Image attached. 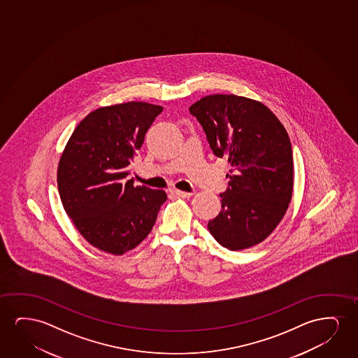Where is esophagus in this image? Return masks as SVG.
Returning a JSON list of instances; mask_svg holds the SVG:
<instances>
[{
  "instance_id": "obj_1",
  "label": "esophagus",
  "mask_w": 358,
  "mask_h": 358,
  "mask_svg": "<svg viewBox=\"0 0 358 358\" xmlns=\"http://www.w3.org/2000/svg\"><path fill=\"white\" fill-rule=\"evenodd\" d=\"M173 193H175L177 196H180V198H189V196H192V193H188V192L177 191L176 189Z\"/></svg>"
}]
</instances>
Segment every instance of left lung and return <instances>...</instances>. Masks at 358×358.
<instances>
[{
  "label": "left lung",
  "mask_w": 358,
  "mask_h": 358,
  "mask_svg": "<svg viewBox=\"0 0 358 358\" xmlns=\"http://www.w3.org/2000/svg\"><path fill=\"white\" fill-rule=\"evenodd\" d=\"M211 150L230 164L221 210L208 230L222 247L242 250L275 230L289 208L294 160L289 134L279 118L257 100L214 94L189 108Z\"/></svg>",
  "instance_id": "8db88e82"
}]
</instances>
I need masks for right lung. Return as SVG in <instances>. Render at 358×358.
<instances>
[{
	"label": "right lung",
	"mask_w": 358,
	"mask_h": 358,
	"mask_svg": "<svg viewBox=\"0 0 358 358\" xmlns=\"http://www.w3.org/2000/svg\"><path fill=\"white\" fill-rule=\"evenodd\" d=\"M162 108L131 101L96 108L66 144L57 187L67 215L95 248L122 255L147 237L166 201L162 189L133 186L129 165Z\"/></svg>",
	"instance_id": "1"
}]
</instances>
